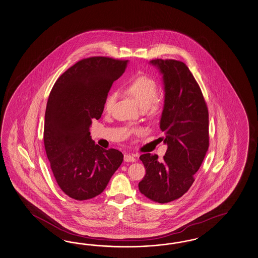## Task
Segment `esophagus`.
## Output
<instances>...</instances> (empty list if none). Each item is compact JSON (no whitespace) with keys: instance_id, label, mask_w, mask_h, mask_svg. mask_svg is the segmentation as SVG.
Instances as JSON below:
<instances>
[{"instance_id":"esophagus-1","label":"esophagus","mask_w":258,"mask_h":258,"mask_svg":"<svg viewBox=\"0 0 258 258\" xmlns=\"http://www.w3.org/2000/svg\"><path fill=\"white\" fill-rule=\"evenodd\" d=\"M124 160L125 162H133L136 160V157L135 155H132V154H125L124 156Z\"/></svg>"}]
</instances>
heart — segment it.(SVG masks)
Returning a JSON list of instances; mask_svg holds the SVG:
<instances>
[{
	"label": "heart",
	"mask_w": 258,
	"mask_h": 258,
	"mask_svg": "<svg viewBox=\"0 0 258 258\" xmlns=\"http://www.w3.org/2000/svg\"><path fill=\"white\" fill-rule=\"evenodd\" d=\"M125 92L138 102L142 109H155L158 105V84L150 77L142 75L134 78L126 84ZM116 98L117 94L115 91L107 93L103 101L105 111L110 112L112 110Z\"/></svg>",
	"instance_id": "heart-1"
}]
</instances>
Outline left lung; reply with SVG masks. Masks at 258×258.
Masks as SVG:
<instances>
[{"instance_id":"left-lung-1","label":"left lung","mask_w":258,"mask_h":258,"mask_svg":"<svg viewBox=\"0 0 258 258\" xmlns=\"http://www.w3.org/2000/svg\"><path fill=\"white\" fill-rule=\"evenodd\" d=\"M164 84L160 128L167 145L163 160L143 154L147 174L139 182L142 195L154 202L169 203L186 194L195 181L209 146V110L202 91L188 67L172 59H155Z\"/></svg>"}]
</instances>
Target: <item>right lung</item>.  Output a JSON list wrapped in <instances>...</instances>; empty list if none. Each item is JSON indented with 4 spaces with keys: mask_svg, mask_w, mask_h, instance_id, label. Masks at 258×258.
Returning <instances> with one entry per match:
<instances>
[{
    "mask_svg": "<svg viewBox=\"0 0 258 258\" xmlns=\"http://www.w3.org/2000/svg\"><path fill=\"white\" fill-rule=\"evenodd\" d=\"M127 60L85 58L58 78L45 112L44 146L58 186L83 201L100 195L123 161V154L95 145L93 119L100 118L105 96L125 72Z\"/></svg>",
    "mask_w": 258,
    "mask_h": 258,
    "instance_id": "add662e5",
    "label": "right lung"
}]
</instances>
